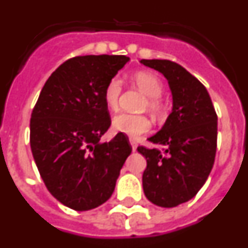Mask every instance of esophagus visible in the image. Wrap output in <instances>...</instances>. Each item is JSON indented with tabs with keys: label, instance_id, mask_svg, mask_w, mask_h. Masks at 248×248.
<instances>
[{
	"label": "esophagus",
	"instance_id": "1",
	"mask_svg": "<svg viewBox=\"0 0 248 248\" xmlns=\"http://www.w3.org/2000/svg\"><path fill=\"white\" fill-rule=\"evenodd\" d=\"M130 145H131V148H133V150H135V149H137V141L133 139H130Z\"/></svg>",
	"mask_w": 248,
	"mask_h": 248
}]
</instances>
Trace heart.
Masks as SVG:
<instances>
[{
    "label": "heart",
    "instance_id": "b5f03b06",
    "mask_svg": "<svg viewBox=\"0 0 248 248\" xmlns=\"http://www.w3.org/2000/svg\"><path fill=\"white\" fill-rule=\"evenodd\" d=\"M134 82L139 87L140 91L149 97L148 103H146L149 110L154 114H159L163 109L161 102L159 100V97L163 93V84L159 78L153 73L139 72L134 76ZM120 93H122V80L118 77H114L107 83L104 93H103L105 105L111 110H115L118 108ZM111 126L114 131L135 139L141 134L148 133L151 128V124L150 120L144 115L123 113L114 118Z\"/></svg>",
    "mask_w": 248,
    "mask_h": 248
}]
</instances>
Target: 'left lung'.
Returning a JSON list of instances; mask_svg holds the SVG:
<instances>
[{"label": "left lung", "mask_w": 248, "mask_h": 248, "mask_svg": "<svg viewBox=\"0 0 248 248\" xmlns=\"http://www.w3.org/2000/svg\"><path fill=\"white\" fill-rule=\"evenodd\" d=\"M140 63L168 79L172 109L163 128L149 141L164 146L138 151L146 159L143 189L160 207H175L191 200L206 183L214 166L217 143V115L202 83L177 63L141 59Z\"/></svg>", "instance_id": "8db88e82"}]
</instances>
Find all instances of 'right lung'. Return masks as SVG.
I'll return each mask as SVG.
<instances>
[{
  "label": "right lung",
  "instance_id": "obj_1",
  "mask_svg": "<svg viewBox=\"0 0 248 248\" xmlns=\"http://www.w3.org/2000/svg\"><path fill=\"white\" fill-rule=\"evenodd\" d=\"M129 62L125 56H80L59 65L43 85L31 115V150L48 191L76 211L95 209L111 196L130 155L128 137L99 140L111 124L107 83Z\"/></svg>",
  "mask_w": 248,
  "mask_h": 248
}]
</instances>
